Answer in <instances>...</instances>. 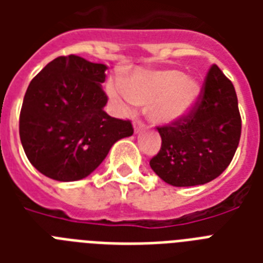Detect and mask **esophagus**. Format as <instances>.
<instances>
[{
	"instance_id": "34e87169",
	"label": "esophagus",
	"mask_w": 263,
	"mask_h": 263,
	"mask_svg": "<svg viewBox=\"0 0 263 263\" xmlns=\"http://www.w3.org/2000/svg\"><path fill=\"white\" fill-rule=\"evenodd\" d=\"M143 128H144V124L142 123L140 120H135V121H134V131H135V134L142 131Z\"/></svg>"
}]
</instances>
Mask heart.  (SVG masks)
Segmentation results:
<instances>
[{
  "label": "heart",
  "instance_id": "b5f03b06",
  "mask_svg": "<svg viewBox=\"0 0 263 263\" xmlns=\"http://www.w3.org/2000/svg\"><path fill=\"white\" fill-rule=\"evenodd\" d=\"M107 95L123 113L136 105L148 106V119L158 125H171L184 119L194 109L200 94V84L191 75L177 69L138 71L127 84H107Z\"/></svg>",
  "mask_w": 263,
  "mask_h": 263
}]
</instances>
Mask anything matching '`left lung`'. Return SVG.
Returning a JSON list of instances; mask_svg holds the SVG:
<instances>
[{
    "instance_id": "left-lung-1",
    "label": "left lung",
    "mask_w": 263,
    "mask_h": 263,
    "mask_svg": "<svg viewBox=\"0 0 263 263\" xmlns=\"http://www.w3.org/2000/svg\"><path fill=\"white\" fill-rule=\"evenodd\" d=\"M158 132L162 144L150 166L165 183L191 187L218 177L231 164L241 134L232 82L213 65L191 113Z\"/></svg>"
}]
</instances>
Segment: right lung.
<instances>
[{"instance_id": "add662e5", "label": "right lung", "mask_w": 263, "mask_h": 263, "mask_svg": "<svg viewBox=\"0 0 263 263\" xmlns=\"http://www.w3.org/2000/svg\"><path fill=\"white\" fill-rule=\"evenodd\" d=\"M106 69L71 54L54 59L31 80L18 129L27 158L42 175L57 181L84 179L117 140L134 134L129 121L103 110Z\"/></svg>"}]
</instances>
